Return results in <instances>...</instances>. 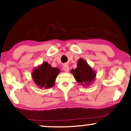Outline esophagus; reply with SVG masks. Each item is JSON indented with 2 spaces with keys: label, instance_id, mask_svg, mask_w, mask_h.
<instances>
[{
  "label": "esophagus",
  "instance_id": "obj_1",
  "mask_svg": "<svg viewBox=\"0 0 131 131\" xmlns=\"http://www.w3.org/2000/svg\"><path fill=\"white\" fill-rule=\"evenodd\" d=\"M63 70L64 71H66V72H68L69 70V65H67V64H65L63 66Z\"/></svg>",
  "mask_w": 131,
  "mask_h": 131
}]
</instances>
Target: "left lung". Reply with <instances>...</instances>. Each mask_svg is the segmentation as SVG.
Returning <instances> with one entry per match:
<instances>
[{"label":"left lung","mask_w":131,"mask_h":131,"mask_svg":"<svg viewBox=\"0 0 131 131\" xmlns=\"http://www.w3.org/2000/svg\"><path fill=\"white\" fill-rule=\"evenodd\" d=\"M77 82L83 86H89L94 82L96 72L83 58H80L77 63V68L71 69V72Z\"/></svg>","instance_id":"8db88e82"}]
</instances>
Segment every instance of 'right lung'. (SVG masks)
<instances>
[{
  "label": "right lung",
  "instance_id": "obj_1",
  "mask_svg": "<svg viewBox=\"0 0 131 131\" xmlns=\"http://www.w3.org/2000/svg\"><path fill=\"white\" fill-rule=\"evenodd\" d=\"M60 73L57 67H52L47 62H43L32 71L31 76L35 83L40 88L48 89L53 86L57 77Z\"/></svg>",
  "mask_w": 131,
  "mask_h": 131
}]
</instances>
